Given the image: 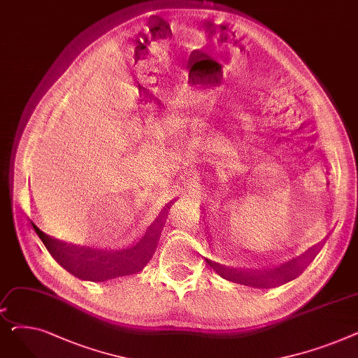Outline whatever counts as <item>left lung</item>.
Instances as JSON below:
<instances>
[{"mask_svg":"<svg viewBox=\"0 0 358 358\" xmlns=\"http://www.w3.org/2000/svg\"><path fill=\"white\" fill-rule=\"evenodd\" d=\"M328 238V236H327ZM327 238L321 241L312 248H309L306 252L302 255H299L287 262H283L274 268L268 270H255V271H243V270H236V268H229L217 264V262H213V268L222 275L223 278L235 281V283H241L245 286H252V287H266L270 281H277V283H287V281L296 278L300 273H302L308 266L309 262L316 257V254L322 250L325 245Z\"/></svg>","mask_w":358,"mask_h":358,"instance_id":"left-lung-1","label":"left lung"}]
</instances>
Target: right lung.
I'll return each mask as SVG.
<instances>
[{"mask_svg":"<svg viewBox=\"0 0 358 358\" xmlns=\"http://www.w3.org/2000/svg\"><path fill=\"white\" fill-rule=\"evenodd\" d=\"M31 224L46 250L66 271L90 281H104L117 275L139 273L152 258L159 238V232L150 227L146 235L136 242V245L124 250L106 251L69 245L46 235L36 223L31 222Z\"/></svg>","mask_w":358,"mask_h":358,"instance_id":"right-lung-1","label":"right lung"}]
</instances>
